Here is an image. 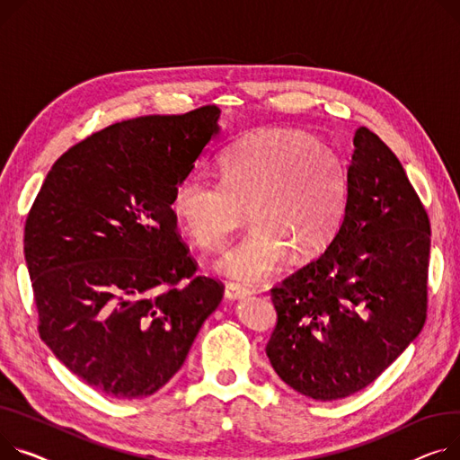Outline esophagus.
Returning a JSON list of instances; mask_svg holds the SVG:
<instances>
[{"label": "esophagus", "mask_w": 460, "mask_h": 460, "mask_svg": "<svg viewBox=\"0 0 460 460\" xmlns=\"http://www.w3.org/2000/svg\"><path fill=\"white\" fill-rule=\"evenodd\" d=\"M224 294H226V297H227V299L234 301V299H246L248 296H252V294H253V290H252V288H248V287L236 285V283H227V285H226Z\"/></svg>", "instance_id": "34e87169"}]
</instances>
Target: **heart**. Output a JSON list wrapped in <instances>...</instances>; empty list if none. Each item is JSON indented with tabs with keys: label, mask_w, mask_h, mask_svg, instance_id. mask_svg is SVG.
Here are the masks:
<instances>
[{
	"label": "heart",
	"mask_w": 460,
	"mask_h": 460,
	"mask_svg": "<svg viewBox=\"0 0 460 460\" xmlns=\"http://www.w3.org/2000/svg\"><path fill=\"white\" fill-rule=\"evenodd\" d=\"M222 181L182 177L173 190L177 222L203 250H218L250 208L253 227L217 262L242 283H257L288 257L322 252L348 205L344 161L314 137L264 129L234 142L220 157Z\"/></svg>",
	"instance_id": "b5f03b06"
}]
</instances>
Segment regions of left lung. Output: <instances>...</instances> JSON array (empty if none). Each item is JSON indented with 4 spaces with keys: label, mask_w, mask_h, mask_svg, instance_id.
<instances>
[{
    "label": "left lung",
    "mask_w": 460,
    "mask_h": 460,
    "mask_svg": "<svg viewBox=\"0 0 460 460\" xmlns=\"http://www.w3.org/2000/svg\"><path fill=\"white\" fill-rule=\"evenodd\" d=\"M344 220L327 250L271 288L266 355L296 392L334 402L374 383L420 334L431 227L392 149L358 128Z\"/></svg>",
    "instance_id": "obj_1"
}]
</instances>
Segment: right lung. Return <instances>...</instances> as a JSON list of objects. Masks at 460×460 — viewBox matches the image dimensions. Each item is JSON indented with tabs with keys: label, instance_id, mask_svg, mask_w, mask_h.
Listing matches in <instances>:
<instances>
[{
	"label": "right lung",
	"instance_id": "obj_1",
	"mask_svg": "<svg viewBox=\"0 0 460 460\" xmlns=\"http://www.w3.org/2000/svg\"><path fill=\"white\" fill-rule=\"evenodd\" d=\"M220 109L140 116L70 147L29 210L23 253L53 355L114 400L163 388L224 287L196 273L172 198L220 133Z\"/></svg>",
	"mask_w": 460,
	"mask_h": 460
}]
</instances>
